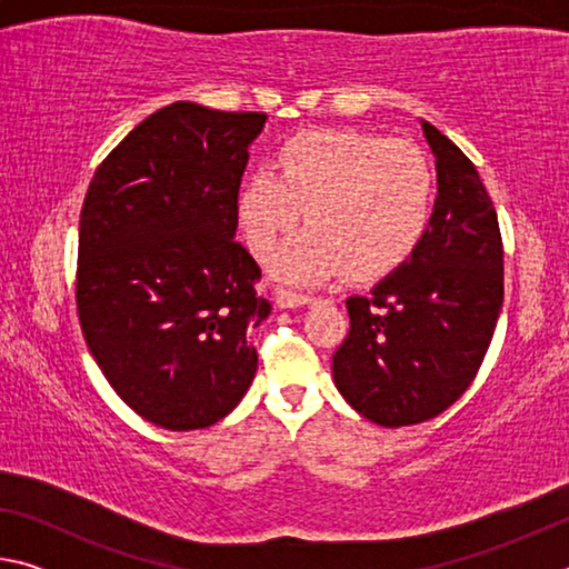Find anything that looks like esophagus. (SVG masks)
<instances>
[{
	"mask_svg": "<svg viewBox=\"0 0 569 569\" xmlns=\"http://www.w3.org/2000/svg\"><path fill=\"white\" fill-rule=\"evenodd\" d=\"M276 301H278V306H281V308H298V306H303V303H311L313 296L301 293V291H293V288H283L281 286L276 291Z\"/></svg>",
	"mask_w": 569,
	"mask_h": 569,
	"instance_id": "34e87169",
	"label": "esophagus"
}]
</instances>
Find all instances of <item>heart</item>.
<instances>
[{
  "mask_svg": "<svg viewBox=\"0 0 569 569\" xmlns=\"http://www.w3.org/2000/svg\"><path fill=\"white\" fill-rule=\"evenodd\" d=\"M437 172L419 146L356 130H308L278 150L276 172L253 170L238 192L248 248L268 256L301 218L276 258L286 281H321L346 268L379 278L409 261L431 223Z\"/></svg>",
  "mask_w": 569,
  "mask_h": 569,
  "instance_id": "b5f03b06",
  "label": "heart"
}]
</instances>
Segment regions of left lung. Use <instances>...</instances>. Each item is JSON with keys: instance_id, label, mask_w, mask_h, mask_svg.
<instances>
[{"instance_id": "1", "label": "left lung", "mask_w": 569, "mask_h": 569, "mask_svg": "<svg viewBox=\"0 0 569 569\" xmlns=\"http://www.w3.org/2000/svg\"><path fill=\"white\" fill-rule=\"evenodd\" d=\"M439 196L409 261L346 298L351 329L333 353L341 397L381 427L439 417L475 381L505 301V248L492 198L471 160L421 122Z\"/></svg>"}]
</instances>
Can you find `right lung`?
<instances>
[{
  "label": "right lung",
  "mask_w": 569,
  "mask_h": 569,
  "mask_svg": "<svg viewBox=\"0 0 569 569\" xmlns=\"http://www.w3.org/2000/svg\"><path fill=\"white\" fill-rule=\"evenodd\" d=\"M266 120L172 102L100 162L84 196L82 336L118 397L156 427L206 429L256 377L248 336L271 303L233 236L248 146Z\"/></svg>",
  "instance_id": "1"
}]
</instances>
